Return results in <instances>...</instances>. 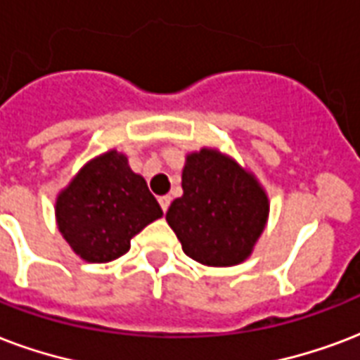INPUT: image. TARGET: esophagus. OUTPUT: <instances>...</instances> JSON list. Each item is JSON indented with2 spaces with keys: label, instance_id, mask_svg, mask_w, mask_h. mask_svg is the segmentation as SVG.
Instances as JSON below:
<instances>
[{
  "label": "esophagus",
  "instance_id": "esophagus-1",
  "mask_svg": "<svg viewBox=\"0 0 360 360\" xmlns=\"http://www.w3.org/2000/svg\"><path fill=\"white\" fill-rule=\"evenodd\" d=\"M158 202H160L162 211H168L169 202H172V196H160V198H158Z\"/></svg>",
  "mask_w": 360,
  "mask_h": 360
}]
</instances>
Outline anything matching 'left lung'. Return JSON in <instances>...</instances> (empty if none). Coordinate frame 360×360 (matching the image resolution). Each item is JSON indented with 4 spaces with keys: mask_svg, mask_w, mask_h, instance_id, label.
I'll list each match as a JSON object with an SVG mask.
<instances>
[{
    "mask_svg": "<svg viewBox=\"0 0 360 360\" xmlns=\"http://www.w3.org/2000/svg\"><path fill=\"white\" fill-rule=\"evenodd\" d=\"M181 186L166 221L186 257L215 268L249 259L270 215L257 175L215 147H202L186 155Z\"/></svg>",
    "mask_w": 360,
    "mask_h": 360,
    "instance_id": "obj_1",
    "label": "left lung"
}]
</instances>
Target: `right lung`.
Returning a JSON list of instances; mask_svg holds the SVG:
<instances>
[{"mask_svg": "<svg viewBox=\"0 0 360 360\" xmlns=\"http://www.w3.org/2000/svg\"><path fill=\"white\" fill-rule=\"evenodd\" d=\"M56 226L84 262L119 259L130 240L162 217L145 179L131 172L128 156L109 149L89 160L58 192Z\"/></svg>", "mask_w": 360, "mask_h": 360, "instance_id": "1", "label": "right lung"}]
</instances>
